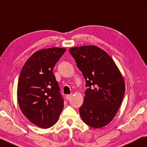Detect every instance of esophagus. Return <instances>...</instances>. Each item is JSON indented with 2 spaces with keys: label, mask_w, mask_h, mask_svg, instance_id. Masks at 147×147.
Segmentation results:
<instances>
[{
  "label": "esophagus",
  "mask_w": 147,
  "mask_h": 147,
  "mask_svg": "<svg viewBox=\"0 0 147 147\" xmlns=\"http://www.w3.org/2000/svg\"><path fill=\"white\" fill-rule=\"evenodd\" d=\"M71 97H72V94H67V95H66L65 99H66L67 100H69L71 99Z\"/></svg>",
  "instance_id": "1"
}]
</instances>
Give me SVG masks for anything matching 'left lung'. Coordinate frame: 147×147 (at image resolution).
<instances>
[{
	"instance_id": "obj_1",
	"label": "left lung",
	"mask_w": 147,
	"mask_h": 147,
	"mask_svg": "<svg viewBox=\"0 0 147 147\" xmlns=\"http://www.w3.org/2000/svg\"><path fill=\"white\" fill-rule=\"evenodd\" d=\"M87 87L80 114L85 124L99 129L109 124L118 112L125 94V82L112 58L96 46L70 48Z\"/></svg>"
}]
</instances>
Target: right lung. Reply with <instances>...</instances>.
Listing matches in <instances>:
<instances>
[{
    "instance_id": "1",
    "label": "right lung",
    "mask_w": 147,
    "mask_h": 147,
    "mask_svg": "<svg viewBox=\"0 0 147 147\" xmlns=\"http://www.w3.org/2000/svg\"><path fill=\"white\" fill-rule=\"evenodd\" d=\"M66 49L39 50L26 61L17 86V100L22 113L34 125L43 129L57 122L63 108L60 87L53 68Z\"/></svg>"
}]
</instances>
